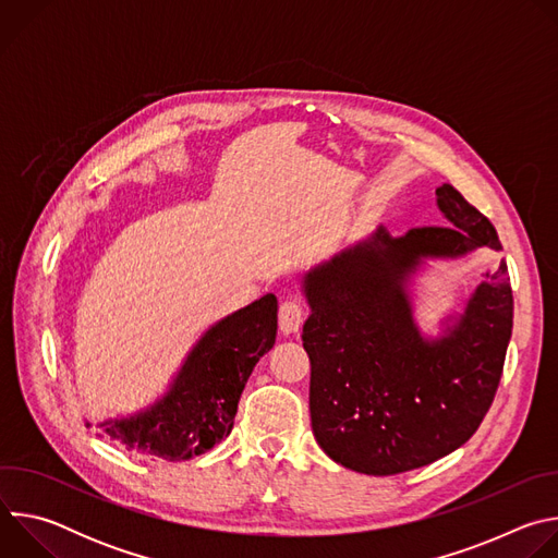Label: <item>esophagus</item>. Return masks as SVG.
I'll list each match as a JSON object with an SVG mask.
<instances>
[{
    "instance_id": "34e87169",
    "label": "esophagus",
    "mask_w": 558,
    "mask_h": 558,
    "mask_svg": "<svg viewBox=\"0 0 558 558\" xmlns=\"http://www.w3.org/2000/svg\"><path fill=\"white\" fill-rule=\"evenodd\" d=\"M304 320V304L298 295H289L278 308V325L282 333H295Z\"/></svg>"
}]
</instances>
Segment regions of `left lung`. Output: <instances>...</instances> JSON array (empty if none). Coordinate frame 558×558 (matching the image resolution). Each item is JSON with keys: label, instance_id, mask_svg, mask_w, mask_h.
I'll return each mask as SVG.
<instances>
[{"label": "left lung", "instance_id": "1", "mask_svg": "<svg viewBox=\"0 0 558 558\" xmlns=\"http://www.w3.org/2000/svg\"><path fill=\"white\" fill-rule=\"evenodd\" d=\"M448 227H415L366 243L304 278L302 347L320 448L364 474H400L463 446L490 411L512 336L506 260L476 287L448 336L426 342L404 289L422 258L501 250L495 225L452 185L437 187Z\"/></svg>", "mask_w": 558, "mask_h": 558}]
</instances>
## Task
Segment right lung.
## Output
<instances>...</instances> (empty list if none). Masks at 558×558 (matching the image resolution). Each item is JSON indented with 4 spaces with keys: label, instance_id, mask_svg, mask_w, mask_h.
Returning <instances> with one entry per match:
<instances>
[{
    "label": "right lung",
    "instance_id": "obj_1",
    "mask_svg": "<svg viewBox=\"0 0 558 558\" xmlns=\"http://www.w3.org/2000/svg\"><path fill=\"white\" fill-rule=\"evenodd\" d=\"M276 295L252 302L211 327L183 364L161 402L130 420L104 422L121 448L154 461H185L231 433L238 400L256 366L274 347Z\"/></svg>",
    "mask_w": 558,
    "mask_h": 558
}]
</instances>
